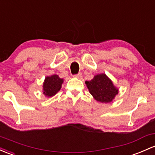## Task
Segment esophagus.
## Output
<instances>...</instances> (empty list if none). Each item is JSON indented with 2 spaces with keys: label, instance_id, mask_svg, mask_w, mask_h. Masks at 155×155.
I'll return each instance as SVG.
<instances>
[{
  "label": "esophagus",
  "instance_id": "esophagus-1",
  "mask_svg": "<svg viewBox=\"0 0 155 155\" xmlns=\"http://www.w3.org/2000/svg\"><path fill=\"white\" fill-rule=\"evenodd\" d=\"M74 76L75 78H78V79H81V78L82 77V73H78V74H76V75H74Z\"/></svg>",
  "mask_w": 155,
  "mask_h": 155
}]
</instances>
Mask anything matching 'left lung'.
I'll return each mask as SVG.
<instances>
[{
	"label": "left lung",
	"mask_w": 155,
	"mask_h": 155,
	"mask_svg": "<svg viewBox=\"0 0 155 155\" xmlns=\"http://www.w3.org/2000/svg\"><path fill=\"white\" fill-rule=\"evenodd\" d=\"M85 84L94 98L102 103L112 102L118 94V89L105 73L96 75L91 81H86Z\"/></svg>",
	"instance_id": "8db88e82"
}]
</instances>
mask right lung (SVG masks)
<instances>
[{"label": "right lung", "mask_w": 155, "mask_h": 155, "mask_svg": "<svg viewBox=\"0 0 155 155\" xmlns=\"http://www.w3.org/2000/svg\"><path fill=\"white\" fill-rule=\"evenodd\" d=\"M64 79L56 74L47 76L43 83V94L48 97H53L60 91Z\"/></svg>", "instance_id": "obj_1"}]
</instances>
